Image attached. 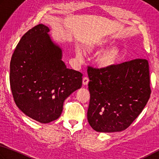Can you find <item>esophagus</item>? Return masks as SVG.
<instances>
[{"label":"esophagus","instance_id":"34e87169","mask_svg":"<svg viewBox=\"0 0 159 159\" xmlns=\"http://www.w3.org/2000/svg\"><path fill=\"white\" fill-rule=\"evenodd\" d=\"M89 82V78L87 77H83V80H82V83L84 85H87Z\"/></svg>","mask_w":159,"mask_h":159}]
</instances>
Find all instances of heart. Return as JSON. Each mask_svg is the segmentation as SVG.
I'll use <instances>...</instances> for the list:
<instances>
[{
    "label": "heart",
    "mask_w": 159,
    "mask_h": 159,
    "mask_svg": "<svg viewBox=\"0 0 159 159\" xmlns=\"http://www.w3.org/2000/svg\"><path fill=\"white\" fill-rule=\"evenodd\" d=\"M105 42L101 41L96 44H92L86 47V51L92 53L101 49L104 46ZM76 57L79 61L82 59V54L79 49H76ZM121 58V52L118 47H112L102 51L96 59L97 66L102 68H107L116 65Z\"/></svg>",
    "instance_id": "heart-1"
}]
</instances>
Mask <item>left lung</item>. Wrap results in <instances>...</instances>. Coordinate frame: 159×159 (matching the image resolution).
Returning a JSON list of instances; mask_svg holds the SVG:
<instances>
[{"instance_id": "8db88e82", "label": "left lung", "mask_w": 159, "mask_h": 159, "mask_svg": "<svg viewBox=\"0 0 159 159\" xmlns=\"http://www.w3.org/2000/svg\"><path fill=\"white\" fill-rule=\"evenodd\" d=\"M148 61L138 58L107 68L88 66L90 101L87 119L98 132L126 129L149 101Z\"/></svg>"}]
</instances>
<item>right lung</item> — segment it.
<instances>
[{
    "label": "right lung",
    "instance_id": "1",
    "mask_svg": "<svg viewBox=\"0 0 159 159\" xmlns=\"http://www.w3.org/2000/svg\"><path fill=\"white\" fill-rule=\"evenodd\" d=\"M49 31L43 24L28 30L10 61V84L16 106L43 124L59 117L64 101L82 84V74L66 68Z\"/></svg>",
    "mask_w": 159,
    "mask_h": 159
}]
</instances>
